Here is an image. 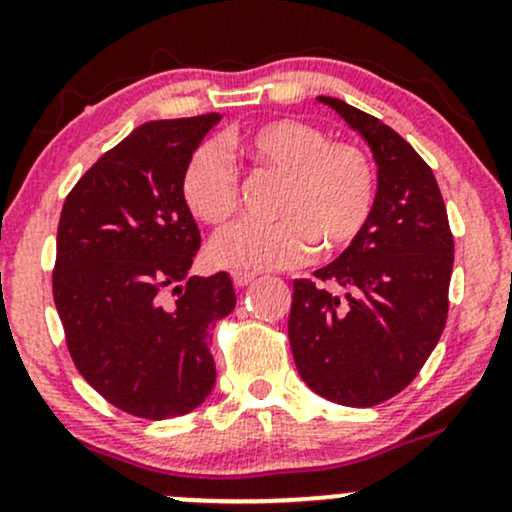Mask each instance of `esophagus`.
I'll use <instances>...</instances> for the list:
<instances>
[{"mask_svg": "<svg viewBox=\"0 0 512 512\" xmlns=\"http://www.w3.org/2000/svg\"><path fill=\"white\" fill-rule=\"evenodd\" d=\"M255 281V274L250 272H233V284H236V289H245V286L252 284Z\"/></svg>", "mask_w": 512, "mask_h": 512, "instance_id": "obj_1", "label": "esophagus"}]
</instances>
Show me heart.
I'll use <instances>...</instances> for the list:
<instances>
[{
  "label": "heart",
  "mask_w": 512,
  "mask_h": 512,
  "mask_svg": "<svg viewBox=\"0 0 512 512\" xmlns=\"http://www.w3.org/2000/svg\"><path fill=\"white\" fill-rule=\"evenodd\" d=\"M240 154L281 175L272 223H238L211 245L214 264L269 272L342 252L366 233L375 211V170L354 144L330 142L320 127L272 120L233 139ZM182 202L197 221L223 226L236 211L238 180L214 144L192 151L180 178Z\"/></svg>",
  "instance_id": "heart-1"
}]
</instances>
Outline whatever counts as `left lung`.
Listing matches in <instances>:
<instances>
[{"label": "left lung", "instance_id": "obj_1", "mask_svg": "<svg viewBox=\"0 0 512 512\" xmlns=\"http://www.w3.org/2000/svg\"><path fill=\"white\" fill-rule=\"evenodd\" d=\"M361 134L378 166L366 233L313 279L293 281L289 342L310 390L344 407L402 392L448 320L452 233L426 161L392 127L339 98L317 96Z\"/></svg>", "mask_w": 512, "mask_h": 512}]
</instances>
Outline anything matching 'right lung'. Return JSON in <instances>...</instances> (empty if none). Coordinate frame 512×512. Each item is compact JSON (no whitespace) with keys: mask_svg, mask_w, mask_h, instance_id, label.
<instances>
[{"mask_svg":"<svg viewBox=\"0 0 512 512\" xmlns=\"http://www.w3.org/2000/svg\"><path fill=\"white\" fill-rule=\"evenodd\" d=\"M219 122H146L64 199L52 293L69 354L98 395L142 419L182 416L211 395V330L236 308L226 272L190 274L202 238L180 192L187 158Z\"/></svg>","mask_w":512,"mask_h":512,"instance_id":"obj_1","label":"right lung"}]
</instances>
